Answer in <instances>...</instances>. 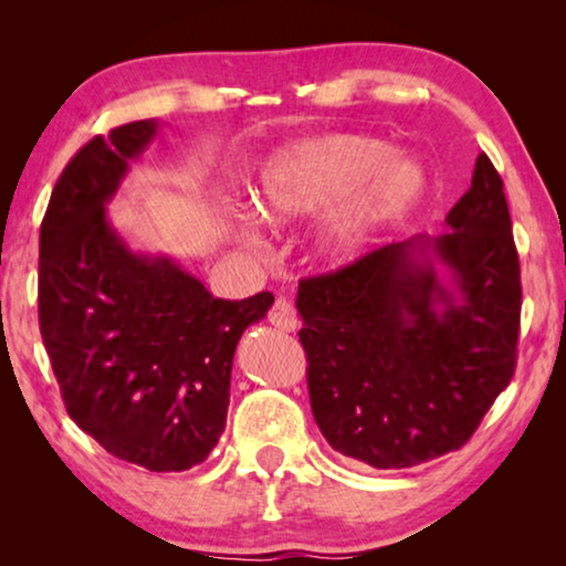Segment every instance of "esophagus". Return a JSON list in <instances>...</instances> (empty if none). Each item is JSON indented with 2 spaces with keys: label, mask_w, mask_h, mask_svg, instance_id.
Instances as JSON below:
<instances>
[{
  "label": "esophagus",
  "mask_w": 566,
  "mask_h": 566,
  "mask_svg": "<svg viewBox=\"0 0 566 566\" xmlns=\"http://www.w3.org/2000/svg\"><path fill=\"white\" fill-rule=\"evenodd\" d=\"M266 319H270L272 327L282 329V332H294L296 327H300V319H296L294 304L286 300V296H276L270 314H266Z\"/></svg>",
  "instance_id": "34e87169"
}]
</instances>
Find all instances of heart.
Listing matches in <instances>:
<instances>
[{
    "label": "heart",
    "instance_id": "b5f03b06",
    "mask_svg": "<svg viewBox=\"0 0 566 566\" xmlns=\"http://www.w3.org/2000/svg\"><path fill=\"white\" fill-rule=\"evenodd\" d=\"M389 155V145L367 134L306 139L262 169L252 202L272 224L300 222L334 203L319 229V249L332 260H349L424 195V169Z\"/></svg>",
    "mask_w": 566,
    "mask_h": 566
}]
</instances>
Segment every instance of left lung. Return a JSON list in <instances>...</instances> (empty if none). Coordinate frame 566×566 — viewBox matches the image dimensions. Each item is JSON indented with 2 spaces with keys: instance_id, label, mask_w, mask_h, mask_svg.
I'll use <instances>...</instances> for the list:
<instances>
[{
  "instance_id": "1",
  "label": "left lung",
  "mask_w": 566,
  "mask_h": 566,
  "mask_svg": "<svg viewBox=\"0 0 566 566\" xmlns=\"http://www.w3.org/2000/svg\"><path fill=\"white\" fill-rule=\"evenodd\" d=\"M447 227L300 282L312 415L332 449L369 467L462 449L514 377L520 254L484 151Z\"/></svg>"
}]
</instances>
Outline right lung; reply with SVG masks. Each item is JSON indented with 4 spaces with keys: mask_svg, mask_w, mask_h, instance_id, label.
<instances>
[{
    "mask_svg": "<svg viewBox=\"0 0 566 566\" xmlns=\"http://www.w3.org/2000/svg\"><path fill=\"white\" fill-rule=\"evenodd\" d=\"M155 134V119L99 134L56 179L40 227V332L82 432L149 472H185L222 437L239 337L274 296L217 300L114 232L107 202Z\"/></svg>",
    "mask_w": 566,
    "mask_h": 566,
    "instance_id": "add662e5",
    "label": "right lung"
}]
</instances>
